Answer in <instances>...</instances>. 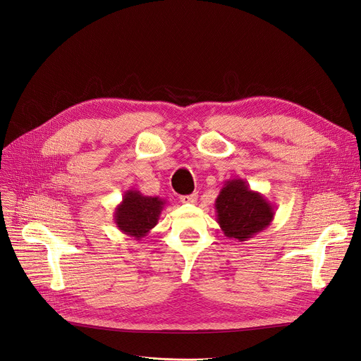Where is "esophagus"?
I'll use <instances>...</instances> for the list:
<instances>
[{"instance_id":"1","label":"esophagus","mask_w":361,"mask_h":361,"mask_svg":"<svg viewBox=\"0 0 361 361\" xmlns=\"http://www.w3.org/2000/svg\"><path fill=\"white\" fill-rule=\"evenodd\" d=\"M197 200V193H192V195H187V196H181L180 202L181 203H187V204H193Z\"/></svg>"}]
</instances>
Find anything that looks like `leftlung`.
I'll use <instances>...</instances> for the list:
<instances>
[{
	"instance_id": "left-lung-1",
	"label": "left lung",
	"mask_w": 361,
	"mask_h": 361,
	"mask_svg": "<svg viewBox=\"0 0 361 361\" xmlns=\"http://www.w3.org/2000/svg\"><path fill=\"white\" fill-rule=\"evenodd\" d=\"M216 222L224 234L235 241H247L268 228L275 216V206L249 183L230 178L215 200Z\"/></svg>"
}]
</instances>
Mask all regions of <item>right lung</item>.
<instances>
[{"label":"right lung","mask_w":361,"mask_h":361,"mask_svg":"<svg viewBox=\"0 0 361 361\" xmlns=\"http://www.w3.org/2000/svg\"><path fill=\"white\" fill-rule=\"evenodd\" d=\"M166 200L145 196L139 190H127L114 212L117 228L135 240L145 237L158 224Z\"/></svg>","instance_id":"add662e5"}]
</instances>
